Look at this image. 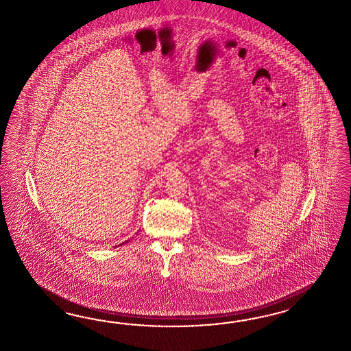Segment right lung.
<instances>
[{
    "label": "right lung",
    "instance_id": "add662e5",
    "mask_svg": "<svg viewBox=\"0 0 351 351\" xmlns=\"http://www.w3.org/2000/svg\"><path fill=\"white\" fill-rule=\"evenodd\" d=\"M127 242H128V241H127ZM125 243H126V242H123V243H122V244H125ZM122 244H119V245H122Z\"/></svg>",
    "mask_w": 351,
    "mask_h": 351
}]
</instances>
